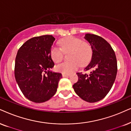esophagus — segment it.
Here are the masks:
<instances>
[{
	"label": "esophagus",
	"instance_id": "1",
	"mask_svg": "<svg viewBox=\"0 0 131 131\" xmlns=\"http://www.w3.org/2000/svg\"><path fill=\"white\" fill-rule=\"evenodd\" d=\"M69 74H64V73L62 74V77H69Z\"/></svg>",
	"mask_w": 131,
	"mask_h": 131
}]
</instances>
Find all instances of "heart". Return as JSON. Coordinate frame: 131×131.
I'll return each mask as SVG.
<instances>
[{
    "label": "heart",
    "mask_w": 131,
    "mask_h": 131,
    "mask_svg": "<svg viewBox=\"0 0 131 131\" xmlns=\"http://www.w3.org/2000/svg\"><path fill=\"white\" fill-rule=\"evenodd\" d=\"M60 48L54 46L51 50V58L56 63L62 62L64 53L69 55L70 62L59 64L56 69L64 74H70L77 70L79 66L86 65L91 60L92 56V49L89 43L83 42L79 38L68 37L61 40L59 42Z\"/></svg>",
    "instance_id": "heart-1"
}]
</instances>
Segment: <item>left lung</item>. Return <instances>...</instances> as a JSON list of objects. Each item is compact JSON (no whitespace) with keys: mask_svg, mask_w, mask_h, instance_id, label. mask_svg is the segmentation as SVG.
<instances>
[{"mask_svg":"<svg viewBox=\"0 0 131 131\" xmlns=\"http://www.w3.org/2000/svg\"><path fill=\"white\" fill-rule=\"evenodd\" d=\"M85 38L92 49V60L85 69L89 72H77L79 80L73 88L83 100L94 103L105 98L111 89L117 75V62L114 49L103 38L91 34Z\"/></svg>","mask_w":131,"mask_h":131,"instance_id":"8db88e82","label":"left lung"}]
</instances>
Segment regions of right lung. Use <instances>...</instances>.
<instances>
[{
	"instance_id": "right-lung-1",
	"label": "right lung",
	"mask_w": 131,
	"mask_h": 131,
	"mask_svg": "<svg viewBox=\"0 0 131 131\" xmlns=\"http://www.w3.org/2000/svg\"><path fill=\"white\" fill-rule=\"evenodd\" d=\"M55 39L51 35L32 37L17 51L15 79L25 97L31 102L49 100L56 94L62 77V74L49 71L54 66L51 50Z\"/></svg>"
}]
</instances>
